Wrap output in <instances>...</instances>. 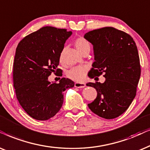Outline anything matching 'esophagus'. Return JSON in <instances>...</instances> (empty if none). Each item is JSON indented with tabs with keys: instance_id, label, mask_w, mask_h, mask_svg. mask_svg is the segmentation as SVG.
Masks as SVG:
<instances>
[{
	"instance_id": "obj_1",
	"label": "esophagus",
	"mask_w": 150,
	"mask_h": 150,
	"mask_svg": "<svg viewBox=\"0 0 150 150\" xmlns=\"http://www.w3.org/2000/svg\"><path fill=\"white\" fill-rule=\"evenodd\" d=\"M74 87H77V88H83V87H85V84L83 83H75L74 84Z\"/></svg>"
}]
</instances>
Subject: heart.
<instances>
[{
  "label": "heart",
  "mask_w": 150,
  "mask_h": 150,
  "mask_svg": "<svg viewBox=\"0 0 150 150\" xmlns=\"http://www.w3.org/2000/svg\"><path fill=\"white\" fill-rule=\"evenodd\" d=\"M74 46L78 52L82 54L85 51L90 50V44L83 37H79L74 40ZM88 71V67L86 65H79L71 68L67 72V76L76 81H82L84 80L85 75Z\"/></svg>",
  "instance_id": "heart-1"
}]
</instances>
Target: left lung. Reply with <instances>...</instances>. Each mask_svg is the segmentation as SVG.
<instances>
[{"mask_svg": "<svg viewBox=\"0 0 150 150\" xmlns=\"http://www.w3.org/2000/svg\"><path fill=\"white\" fill-rule=\"evenodd\" d=\"M84 38L94 47L95 61L88 76L104 74L105 78L103 83L87 84L97 92L88 107L100 117L115 118L127 110L137 94L141 76L137 47L130 35L112 27L90 31Z\"/></svg>", "mask_w": 150, "mask_h": 150, "instance_id": "1", "label": "left lung"}]
</instances>
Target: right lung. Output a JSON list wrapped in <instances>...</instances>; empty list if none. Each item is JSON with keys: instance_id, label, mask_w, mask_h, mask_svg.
<instances>
[{"instance_id": "obj_1", "label": "right lung", "mask_w": 150, "mask_h": 150, "mask_svg": "<svg viewBox=\"0 0 150 150\" xmlns=\"http://www.w3.org/2000/svg\"><path fill=\"white\" fill-rule=\"evenodd\" d=\"M71 32L46 26L28 35L16 50L13 82L19 103L28 115L46 120L55 116L63 103V92L74 86L69 79L50 83L52 73L61 76L60 56Z\"/></svg>"}]
</instances>
